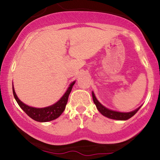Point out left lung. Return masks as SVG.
<instances>
[{"instance_id":"left-lung-1","label":"left lung","mask_w":160,"mask_h":160,"mask_svg":"<svg viewBox=\"0 0 160 160\" xmlns=\"http://www.w3.org/2000/svg\"><path fill=\"white\" fill-rule=\"evenodd\" d=\"M92 97H93V102H94L98 110L104 116H105V117L109 118H111V119H115V120H127V119L130 118H132V116L135 115V114L137 113V111L139 110L140 108H137L136 110L131 111V112H128V113L118 112V111L109 110V109L106 108L105 107H104V106H103L102 104H101V103L97 100L93 92H92Z\"/></svg>"}]
</instances>
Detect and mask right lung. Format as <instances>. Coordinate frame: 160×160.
Masks as SVG:
<instances>
[{"label":"right lung","mask_w":160,"mask_h":160,"mask_svg":"<svg viewBox=\"0 0 160 160\" xmlns=\"http://www.w3.org/2000/svg\"><path fill=\"white\" fill-rule=\"evenodd\" d=\"M74 83H75V81L71 83L68 90L65 93V94L61 98V99L58 102H56L53 105L43 108H35L29 107V106L22 103L17 97L15 92H14V88L12 87L13 94H14V98H15L16 101L18 104V105L20 106L21 108L25 111L31 118L39 122H46L54 120V119L57 118L62 114V113L63 112V111L66 108V105H67V101H68L69 95H70Z\"/></svg>","instance_id":"right-lung-1"}]
</instances>
